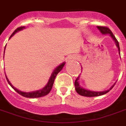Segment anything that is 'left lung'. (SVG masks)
<instances>
[{
  "mask_svg": "<svg viewBox=\"0 0 126 126\" xmlns=\"http://www.w3.org/2000/svg\"><path fill=\"white\" fill-rule=\"evenodd\" d=\"M97 29H98L100 32L102 33V34H110L111 37H112V39L114 40L115 44L117 45L118 48V51H119V53L120 54V45H119V43H118V40L116 39V38L115 37V36L113 35V34L112 33V32L111 31V30L109 29L107 27H101V26H97ZM79 76L77 77V79H75V87L76 92H77V94H79V95H82V96L85 97H96V96H99V95H104V94H107L108 92H109L110 91L111 89H112L113 87L114 86V85H113L110 89H108L106 92H92V91H89V90H87V89H85L83 88H82L79 85Z\"/></svg>",
  "mask_w": 126,
  "mask_h": 126,
  "instance_id": "left-lung-1",
  "label": "left lung"
}]
</instances>
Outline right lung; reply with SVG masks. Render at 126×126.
Listing matches in <instances>:
<instances>
[{"label": "right lung", "mask_w": 126, "mask_h": 126, "mask_svg": "<svg viewBox=\"0 0 126 126\" xmlns=\"http://www.w3.org/2000/svg\"><path fill=\"white\" fill-rule=\"evenodd\" d=\"M24 28H25V27H20L17 28V29L13 32V34H11V36L10 37V38L13 37L14 34H15L16 32H18V31H19L20 30L23 29ZM64 65H65V63H63L61 65H60L58 66L53 71V72L52 73L51 77H50L49 81H48V83L46 85V86L44 87L43 89H41V90H39V91H35V92H28V93H27V92H20V91L18 90L17 89H16L15 87H14L13 85H12V84L10 83V81H8V78L6 77V80H7V81H8V84L10 85L15 90L16 92H17L18 94H20V95H21L22 96L25 97H28V98H37V97H41L45 96V95H47V94H49V92H51V89H52V87H53V85L54 81H55V79L56 76H57V75L61 71V69H63Z\"/></svg>", "instance_id": "obj_1"}]
</instances>
